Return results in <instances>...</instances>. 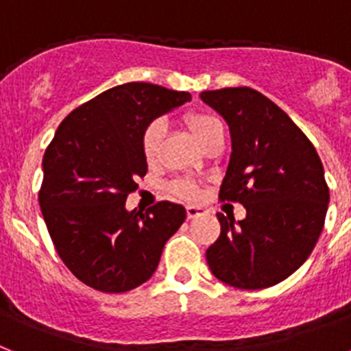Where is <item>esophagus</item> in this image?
Masks as SVG:
<instances>
[{
  "instance_id": "1",
  "label": "esophagus",
  "mask_w": 351,
  "mask_h": 351,
  "mask_svg": "<svg viewBox=\"0 0 351 351\" xmlns=\"http://www.w3.org/2000/svg\"><path fill=\"white\" fill-rule=\"evenodd\" d=\"M187 219H194V217H198V216H202L203 214V208H199V207H187Z\"/></svg>"
}]
</instances>
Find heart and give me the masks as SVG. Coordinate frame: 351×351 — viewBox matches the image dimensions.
<instances>
[{"mask_svg":"<svg viewBox=\"0 0 351 351\" xmlns=\"http://www.w3.org/2000/svg\"><path fill=\"white\" fill-rule=\"evenodd\" d=\"M182 123L193 135L194 141L202 146L203 149L207 148L208 144H212L216 139L223 137V125L217 117L210 116L207 112L191 110L185 112L182 117ZM164 135V126L158 121L149 123L144 128L143 135H141V152H143V158L148 166H153L158 158V149H160V141ZM171 196H175L178 199H185V202H196L202 194V187L193 180H173L167 185Z\"/></svg>","mask_w":351,"mask_h":351,"instance_id":"b5f03b06","label":"heart"}]
</instances>
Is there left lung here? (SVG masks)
Instances as JSON below:
<instances>
[{
	"instance_id": "left-lung-1",
	"label": "left lung",
	"mask_w": 351,
	"mask_h": 351,
	"mask_svg": "<svg viewBox=\"0 0 351 351\" xmlns=\"http://www.w3.org/2000/svg\"><path fill=\"white\" fill-rule=\"evenodd\" d=\"M202 99L230 126L219 199L246 208L237 223L217 214L221 234L207 264L232 287L266 289L293 275L316 246L330 198L323 164L307 135L258 90L226 87Z\"/></svg>"
}]
</instances>
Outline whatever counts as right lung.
<instances>
[{
  "instance_id": "obj_1",
  "label": "right lung",
  "mask_w": 351,
  "mask_h": 351,
  "mask_svg": "<svg viewBox=\"0 0 351 351\" xmlns=\"http://www.w3.org/2000/svg\"><path fill=\"white\" fill-rule=\"evenodd\" d=\"M146 82L117 85L71 112L43 158L39 205L58 257L93 289L126 293L152 278L185 208L158 202L125 208L148 171L141 135L153 119L189 101Z\"/></svg>"
}]
</instances>
